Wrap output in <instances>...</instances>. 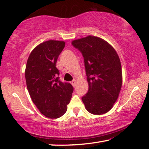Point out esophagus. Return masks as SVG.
<instances>
[{
    "instance_id": "obj_1",
    "label": "esophagus",
    "mask_w": 149,
    "mask_h": 149,
    "mask_svg": "<svg viewBox=\"0 0 149 149\" xmlns=\"http://www.w3.org/2000/svg\"><path fill=\"white\" fill-rule=\"evenodd\" d=\"M70 83L72 85L73 87H75V85H76V80H74H74H72V81H71Z\"/></svg>"
}]
</instances>
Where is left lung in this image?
Here are the masks:
<instances>
[{
	"label": "left lung",
	"mask_w": 149,
	"mask_h": 149,
	"mask_svg": "<svg viewBox=\"0 0 149 149\" xmlns=\"http://www.w3.org/2000/svg\"><path fill=\"white\" fill-rule=\"evenodd\" d=\"M73 47L84 58L89 89L82 97L87 111L93 115L109 112L119 97L122 85L120 59L113 47L97 36L74 40Z\"/></svg>",
	"instance_id": "left-lung-1"
}]
</instances>
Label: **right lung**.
Segmentation results:
<instances>
[{"mask_svg":"<svg viewBox=\"0 0 149 149\" xmlns=\"http://www.w3.org/2000/svg\"><path fill=\"white\" fill-rule=\"evenodd\" d=\"M65 42L50 40L36 46L26 66V85L31 99L42 115L57 119L67 111L73 87L60 80L56 62Z\"/></svg>","mask_w":149,"mask_h":149,"instance_id":"obj_1","label":"right lung"}]
</instances>
